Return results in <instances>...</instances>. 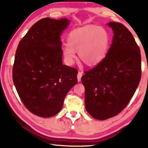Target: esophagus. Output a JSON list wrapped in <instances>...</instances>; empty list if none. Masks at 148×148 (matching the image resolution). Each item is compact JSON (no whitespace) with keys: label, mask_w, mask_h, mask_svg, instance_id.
<instances>
[{"label":"esophagus","mask_w":148,"mask_h":148,"mask_svg":"<svg viewBox=\"0 0 148 148\" xmlns=\"http://www.w3.org/2000/svg\"><path fill=\"white\" fill-rule=\"evenodd\" d=\"M82 75H83V72H81L80 71L78 72L77 77V81H79V82H80L81 80V77H82Z\"/></svg>","instance_id":"esophagus-1"}]
</instances>
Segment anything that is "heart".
Returning a JSON list of instances; mask_svg holds the SVG:
<instances>
[{
    "label": "heart",
    "instance_id": "heart-1",
    "mask_svg": "<svg viewBox=\"0 0 148 148\" xmlns=\"http://www.w3.org/2000/svg\"><path fill=\"white\" fill-rule=\"evenodd\" d=\"M109 36L105 29L95 25H86L71 31L67 36V45L62 49L65 63L73 64L78 52L79 59L88 67L100 64L108 54Z\"/></svg>",
    "mask_w": 148,
    "mask_h": 148
}]
</instances>
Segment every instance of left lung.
<instances>
[{"instance_id": "1", "label": "left lung", "mask_w": 148, "mask_h": 148, "mask_svg": "<svg viewBox=\"0 0 148 148\" xmlns=\"http://www.w3.org/2000/svg\"><path fill=\"white\" fill-rule=\"evenodd\" d=\"M108 25L114 33L108 54L81 77L86 110L99 120L114 117L126 108L141 77L140 51L132 34L118 22Z\"/></svg>"}]
</instances>
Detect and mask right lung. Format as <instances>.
I'll return each instance as SVG.
<instances>
[{"mask_svg": "<svg viewBox=\"0 0 148 148\" xmlns=\"http://www.w3.org/2000/svg\"><path fill=\"white\" fill-rule=\"evenodd\" d=\"M67 18H42L20 40L12 67V79L25 106L48 118L61 111L65 97L77 83V70L63 65L60 36Z\"/></svg>", "mask_w": 148, "mask_h": 148, "instance_id": "add662e5", "label": "right lung"}]
</instances>
